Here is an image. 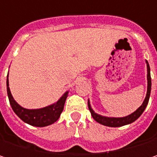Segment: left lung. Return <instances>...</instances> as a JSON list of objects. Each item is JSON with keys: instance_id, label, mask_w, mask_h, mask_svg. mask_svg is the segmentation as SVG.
<instances>
[{"instance_id": "8db88e82", "label": "left lung", "mask_w": 157, "mask_h": 157, "mask_svg": "<svg viewBox=\"0 0 157 157\" xmlns=\"http://www.w3.org/2000/svg\"><path fill=\"white\" fill-rule=\"evenodd\" d=\"M146 63V66H147V92H146V96L142 104V105L137 110H136L134 113H132L131 114L124 116V117H107V116H103L100 115L96 113H94V111L92 109L90 102L88 100V108L91 112V114L93 116V118L99 124H103V125H106L110 127H119V126H123L125 124H129L133 122H135L136 119H138L140 117L143 112L144 111L148 101H149V97H150V93H151V75H150V67L148 64V62L145 61Z\"/></svg>"}]
</instances>
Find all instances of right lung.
<instances>
[{
	"instance_id": "obj_1",
	"label": "right lung",
	"mask_w": 157,
	"mask_h": 157,
	"mask_svg": "<svg viewBox=\"0 0 157 157\" xmlns=\"http://www.w3.org/2000/svg\"><path fill=\"white\" fill-rule=\"evenodd\" d=\"M6 83H7V94H8L11 106L13 112L24 123L31 124L33 126L44 127L55 123L59 119L63 110L65 100L68 96V92L64 93L63 96L55 104H52L51 105H48L46 107L40 108V109H26L21 107L20 105H18L15 100L13 99L9 87L8 75H7Z\"/></svg>"
}]
</instances>
